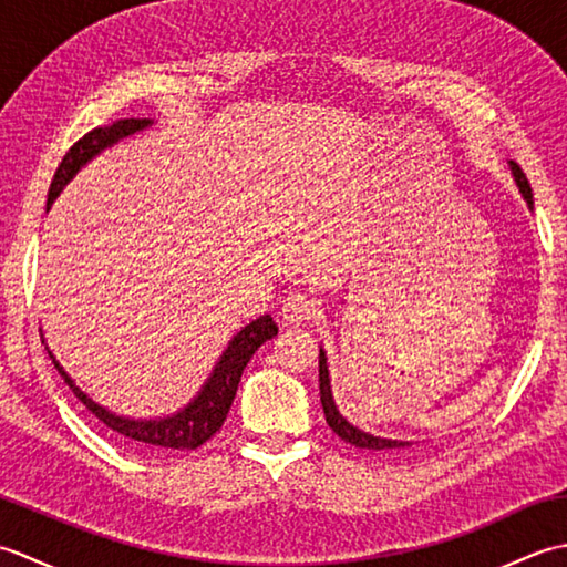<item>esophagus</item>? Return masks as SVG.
Returning <instances> with one entry per match:
<instances>
[{"label":"esophagus","mask_w":567,"mask_h":567,"mask_svg":"<svg viewBox=\"0 0 567 567\" xmlns=\"http://www.w3.org/2000/svg\"><path fill=\"white\" fill-rule=\"evenodd\" d=\"M317 305L315 299H309L302 292H292L290 297L285 299L282 307H280V317L287 323H307L311 317H315Z\"/></svg>","instance_id":"1"}]
</instances>
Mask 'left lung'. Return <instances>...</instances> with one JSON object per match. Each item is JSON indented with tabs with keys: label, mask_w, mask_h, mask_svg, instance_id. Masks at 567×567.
<instances>
[{
	"label": "left lung",
	"mask_w": 567,
	"mask_h": 567,
	"mask_svg": "<svg viewBox=\"0 0 567 567\" xmlns=\"http://www.w3.org/2000/svg\"><path fill=\"white\" fill-rule=\"evenodd\" d=\"M509 171L516 187H519L522 197L526 199L528 209L534 212V195H532V185H528V179L524 175V171L514 161H509ZM327 351L319 348V394H321V406H323V416H327V424L333 429V433H339L341 441L355 445V449H363V451H372V453H382L388 457H402L409 451L414 449L416 441H402V439H384V436H375V433H368L363 429L353 426L351 421H348L341 412L339 406L333 402V392H331V375H329V363H327Z\"/></svg>",
	"instance_id": "1"
}]
</instances>
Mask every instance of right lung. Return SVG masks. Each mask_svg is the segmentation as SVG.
Here are the masks:
<instances>
[{"label": "right lung", "instance_id": "add662e5", "mask_svg": "<svg viewBox=\"0 0 567 567\" xmlns=\"http://www.w3.org/2000/svg\"><path fill=\"white\" fill-rule=\"evenodd\" d=\"M148 126H153V118H122V122H116L112 126L94 128L90 134H84L75 146L65 153L63 163L58 165L51 189H48L45 209L53 207V202L58 199L60 192H63V187L92 158H97L102 151L112 148L114 143L134 136ZM272 336H277V323L272 321L270 315H262L256 321L246 323V327L240 329L231 341H228L226 351L219 355V360H216L212 375L202 384V390L197 392L195 400L187 402L183 409H177L175 414L158 416V419H131L97 404L87 392H82L78 388L75 380H72L65 372V368L58 363L51 348L45 346V351L53 358V365L70 384V390L75 392L78 400L87 406L106 429L116 431L118 436H124L128 443H136L141 449H148V451H195L221 429L228 409L234 404L244 368L248 365L252 353H256L265 341H270Z\"/></svg>", "mask_w": 567, "mask_h": 567}]
</instances>
